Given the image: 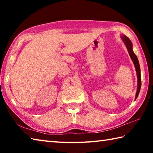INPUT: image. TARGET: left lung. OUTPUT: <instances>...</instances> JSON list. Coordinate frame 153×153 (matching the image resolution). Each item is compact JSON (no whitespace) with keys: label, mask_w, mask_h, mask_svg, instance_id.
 Wrapping results in <instances>:
<instances>
[{"label":"left lung","mask_w":153,"mask_h":153,"mask_svg":"<svg viewBox=\"0 0 153 153\" xmlns=\"http://www.w3.org/2000/svg\"><path fill=\"white\" fill-rule=\"evenodd\" d=\"M121 39L123 40V42L125 43V45L126 46L127 48H128L129 55L130 56V57L132 60L133 63L135 65V68L136 70V73H137V77H138V88H137V92H136V98L135 100L138 97V96L139 94L140 90V88H141V75H140V65H139V62H138V59L137 58L136 55L134 54L132 50V43H131V40L129 39V38L127 37L126 36L123 35L121 36Z\"/></svg>","instance_id":"obj_1"}]
</instances>
